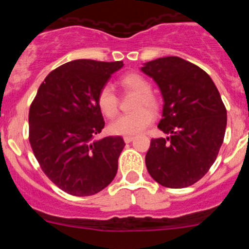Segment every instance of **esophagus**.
I'll list each match as a JSON object with an SVG mask.
<instances>
[{
  "mask_svg": "<svg viewBox=\"0 0 249 249\" xmlns=\"http://www.w3.org/2000/svg\"><path fill=\"white\" fill-rule=\"evenodd\" d=\"M133 136H124V137H123V140H124V142H126V143H129V142H132V141H133Z\"/></svg>",
  "mask_w": 249,
  "mask_h": 249,
  "instance_id": "esophagus-1",
  "label": "esophagus"
}]
</instances>
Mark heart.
Returning <instances> with one entry per match:
<instances>
[{
    "mask_svg": "<svg viewBox=\"0 0 249 249\" xmlns=\"http://www.w3.org/2000/svg\"><path fill=\"white\" fill-rule=\"evenodd\" d=\"M121 85L128 91L138 94L135 103L136 111L123 114L109 124V131L113 135H137L148 127L153 121V113L157 112L160 103L155 94H152V86L143 76L138 73H128L121 78ZM98 108L106 117L113 118L118 113V97L109 85L103 86L96 98ZM147 107V109L144 107Z\"/></svg>",
    "mask_w": 249,
    "mask_h": 249,
    "instance_id": "heart-1",
    "label": "heart"
}]
</instances>
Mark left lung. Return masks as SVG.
Returning a JSON list of instances; mask_svg holds the SVG:
<instances>
[{
	"label": "left lung",
	"instance_id": "8db88e82",
	"mask_svg": "<svg viewBox=\"0 0 249 249\" xmlns=\"http://www.w3.org/2000/svg\"><path fill=\"white\" fill-rule=\"evenodd\" d=\"M163 97L158 128L166 138H152L146 155L151 177L168 188L199 181L214 163L223 143L227 111L221 94L198 66L176 56L144 63Z\"/></svg>",
	"mask_w": 249,
	"mask_h": 249
}]
</instances>
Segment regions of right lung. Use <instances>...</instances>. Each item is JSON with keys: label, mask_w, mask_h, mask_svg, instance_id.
<instances>
[{"label": "right lung", "mask_w": 249, "mask_h": 249, "mask_svg": "<svg viewBox=\"0 0 249 249\" xmlns=\"http://www.w3.org/2000/svg\"><path fill=\"white\" fill-rule=\"evenodd\" d=\"M122 61L76 59L41 83L30 107V143L45 175L77 197L92 196L113 181L124 147L120 136L93 141L105 127L97 93Z\"/></svg>", "instance_id": "add662e5"}]
</instances>
